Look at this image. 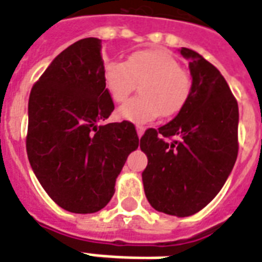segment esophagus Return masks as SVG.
<instances>
[{"instance_id":"esophagus-1","label":"esophagus","mask_w":262,"mask_h":262,"mask_svg":"<svg viewBox=\"0 0 262 262\" xmlns=\"http://www.w3.org/2000/svg\"><path fill=\"white\" fill-rule=\"evenodd\" d=\"M144 131H145V128L142 127V125H137V134H138V137H142V134H144Z\"/></svg>"}]
</instances>
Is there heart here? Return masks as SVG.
Returning <instances> with one entry per match:
<instances>
[{
  "label": "heart",
  "instance_id": "heart-1",
  "mask_svg": "<svg viewBox=\"0 0 262 262\" xmlns=\"http://www.w3.org/2000/svg\"><path fill=\"white\" fill-rule=\"evenodd\" d=\"M103 83L113 101L122 103L140 84L138 97L118 108V117L134 124H145L159 114L172 117L186 105L193 83L170 52L142 49L131 53L127 62L110 60L103 68Z\"/></svg>",
  "mask_w": 262,
  "mask_h": 262
}]
</instances>
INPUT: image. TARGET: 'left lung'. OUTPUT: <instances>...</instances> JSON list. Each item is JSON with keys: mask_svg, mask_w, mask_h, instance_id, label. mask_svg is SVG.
<instances>
[{"mask_svg": "<svg viewBox=\"0 0 262 262\" xmlns=\"http://www.w3.org/2000/svg\"><path fill=\"white\" fill-rule=\"evenodd\" d=\"M189 59L192 94L179 114L158 129L148 128L140 148L145 196L158 211L186 217L214 199L238 154V105L222 73L198 52ZM170 139V141H168Z\"/></svg>", "mask_w": 262, "mask_h": 262, "instance_id": "8db88e82", "label": "left lung"}]
</instances>
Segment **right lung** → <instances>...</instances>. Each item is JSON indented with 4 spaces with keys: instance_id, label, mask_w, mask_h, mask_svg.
<instances>
[{
    "instance_id": "right-lung-1",
    "label": "right lung",
    "mask_w": 262,
    "mask_h": 262,
    "mask_svg": "<svg viewBox=\"0 0 262 262\" xmlns=\"http://www.w3.org/2000/svg\"><path fill=\"white\" fill-rule=\"evenodd\" d=\"M103 68L101 40L80 39L53 59L29 96V164L51 199L72 213L101 210L138 148L133 122L101 124L114 110Z\"/></svg>"
}]
</instances>
